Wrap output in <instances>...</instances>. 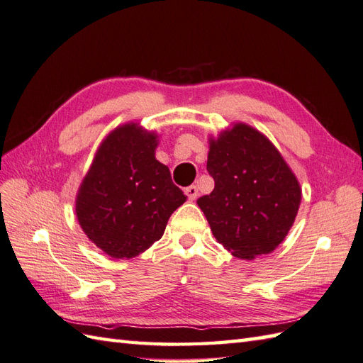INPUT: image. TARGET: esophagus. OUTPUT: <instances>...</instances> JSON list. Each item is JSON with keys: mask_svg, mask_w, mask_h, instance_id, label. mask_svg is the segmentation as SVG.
<instances>
[{"mask_svg": "<svg viewBox=\"0 0 363 363\" xmlns=\"http://www.w3.org/2000/svg\"><path fill=\"white\" fill-rule=\"evenodd\" d=\"M184 194L188 195V199L191 200V201H194L196 196H199V188H196L195 184H192V186H188V188L184 189Z\"/></svg>", "mask_w": 363, "mask_h": 363, "instance_id": "1", "label": "esophagus"}]
</instances>
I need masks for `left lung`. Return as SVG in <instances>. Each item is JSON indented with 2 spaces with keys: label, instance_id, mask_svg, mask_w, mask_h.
Listing matches in <instances>:
<instances>
[{
  "label": "left lung",
  "instance_id": "obj_1",
  "mask_svg": "<svg viewBox=\"0 0 363 363\" xmlns=\"http://www.w3.org/2000/svg\"><path fill=\"white\" fill-rule=\"evenodd\" d=\"M207 172L213 191L196 204L213 236L235 257L255 259L283 242L301 201V189L277 148L245 124L211 140Z\"/></svg>",
  "mask_w": 363,
  "mask_h": 363
}]
</instances>
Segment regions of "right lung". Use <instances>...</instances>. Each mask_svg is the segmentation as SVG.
Segmentation results:
<instances>
[{
	"instance_id": "right-lung-1",
	"label": "right lung",
	"mask_w": 363,
	"mask_h": 363,
	"mask_svg": "<svg viewBox=\"0 0 363 363\" xmlns=\"http://www.w3.org/2000/svg\"><path fill=\"white\" fill-rule=\"evenodd\" d=\"M157 136L136 124L113 130L98 148L77 195L83 232L113 259H131L159 240L186 195L156 160Z\"/></svg>"
}]
</instances>
